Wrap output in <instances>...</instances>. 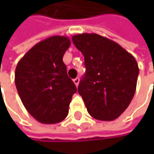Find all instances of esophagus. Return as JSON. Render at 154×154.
Returning <instances> with one entry per match:
<instances>
[{
    "instance_id": "esophagus-1",
    "label": "esophagus",
    "mask_w": 154,
    "mask_h": 154,
    "mask_svg": "<svg viewBox=\"0 0 154 154\" xmlns=\"http://www.w3.org/2000/svg\"><path fill=\"white\" fill-rule=\"evenodd\" d=\"M73 81H74V83L75 84V86H78V85H79V83H80V79L77 77V78H75V79H74L73 80Z\"/></svg>"
}]
</instances>
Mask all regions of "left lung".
<instances>
[{
	"label": "left lung",
	"instance_id": "8db88e82",
	"mask_svg": "<svg viewBox=\"0 0 154 154\" xmlns=\"http://www.w3.org/2000/svg\"><path fill=\"white\" fill-rule=\"evenodd\" d=\"M72 40L85 59L86 71L78 92L88 113L101 121L115 120L134 95L139 74L136 60L117 43L98 34H77Z\"/></svg>",
	"mask_w": 154,
	"mask_h": 154
}]
</instances>
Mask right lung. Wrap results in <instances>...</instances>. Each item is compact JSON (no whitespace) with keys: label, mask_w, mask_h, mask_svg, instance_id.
I'll return each mask as SVG.
<instances>
[{"label":"right lung","mask_w":154,"mask_h":154,"mask_svg":"<svg viewBox=\"0 0 154 154\" xmlns=\"http://www.w3.org/2000/svg\"><path fill=\"white\" fill-rule=\"evenodd\" d=\"M70 45L68 37L51 36L34 45L16 66L15 86L20 98L30 115L41 123L63 121L77 92L62 62Z\"/></svg>","instance_id":"obj_1"}]
</instances>
